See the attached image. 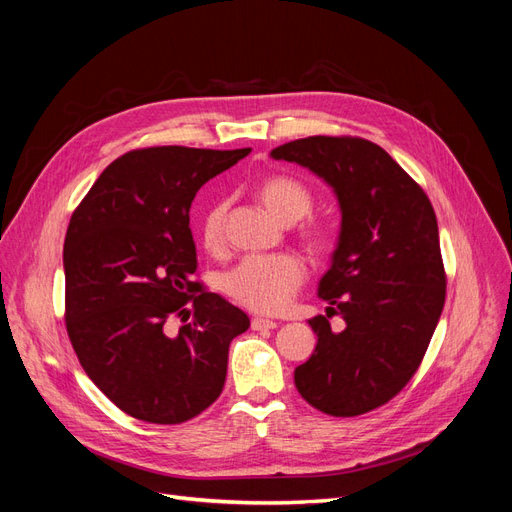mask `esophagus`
Instances as JSON below:
<instances>
[{
    "instance_id": "obj_1",
    "label": "esophagus",
    "mask_w": 512,
    "mask_h": 512,
    "mask_svg": "<svg viewBox=\"0 0 512 512\" xmlns=\"http://www.w3.org/2000/svg\"><path fill=\"white\" fill-rule=\"evenodd\" d=\"M280 324H277L275 320H267V318H252V329L254 331H271V329H277Z\"/></svg>"
}]
</instances>
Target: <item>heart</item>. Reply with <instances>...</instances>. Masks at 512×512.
Here are the masks:
<instances>
[{"label": "heart", "instance_id": "obj_1", "mask_svg": "<svg viewBox=\"0 0 512 512\" xmlns=\"http://www.w3.org/2000/svg\"><path fill=\"white\" fill-rule=\"evenodd\" d=\"M260 198L282 222H297L312 211L314 198L305 185L292 177L275 175L262 181ZM228 200H215L200 218L198 235L205 250L220 252L226 241ZM333 226L324 220H307L301 239L309 252L322 254L333 245ZM305 265L294 254L245 256L228 269L220 286L232 301L258 314H277L284 309L305 282Z\"/></svg>", "mask_w": 512, "mask_h": 512}]
</instances>
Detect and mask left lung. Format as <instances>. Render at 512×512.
I'll return each instance as SVG.
<instances>
[{
  "mask_svg": "<svg viewBox=\"0 0 512 512\" xmlns=\"http://www.w3.org/2000/svg\"><path fill=\"white\" fill-rule=\"evenodd\" d=\"M271 158L314 170L339 198L342 232L318 294L347 329L309 320L318 344L294 369L309 406L359 416L391 401L421 367L446 299L438 220L425 190L380 145L359 136H307Z\"/></svg>",
  "mask_w": 512,
  "mask_h": 512,
  "instance_id": "1",
  "label": "left lung"
}]
</instances>
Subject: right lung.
<instances>
[{
  "label": "right lung",
  "instance_id": "add662e5",
  "mask_svg": "<svg viewBox=\"0 0 512 512\" xmlns=\"http://www.w3.org/2000/svg\"><path fill=\"white\" fill-rule=\"evenodd\" d=\"M252 149L145 147L108 164L74 209L64 243L66 331L85 374L138 421L179 425L226 382L239 307L194 280L190 205ZM184 324L177 334L169 320Z\"/></svg>",
  "mask_w": 512,
  "mask_h": 512
}]
</instances>
